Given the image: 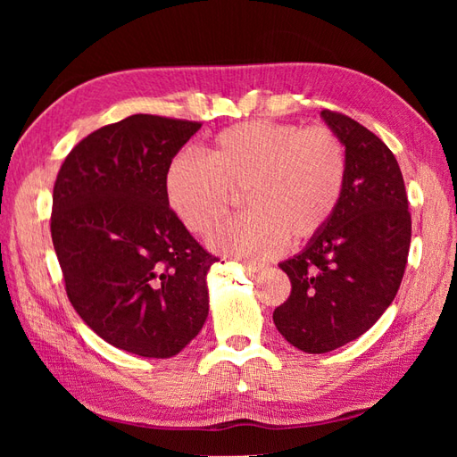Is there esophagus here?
<instances>
[{
	"label": "esophagus",
	"mask_w": 457,
	"mask_h": 457,
	"mask_svg": "<svg viewBox=\"0 0 457 457\" xmlns=\"http://www.w3.org/2000/svg\"><path fill=\"white\" fill-rule=\"evenodd\" d=\"M242 265H244V269H245L247 272H250V274H252V272L255 274V272H259V270L265 269V265H261V262H250V261H244Z\"/></svg>",
	"instance_id": "esophagus-1"
}]
</instances>
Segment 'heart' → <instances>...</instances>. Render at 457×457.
Instances as JSON below:
<instances>
[{"label": "heart", "mask_w": 457, "mask_h": 457, "mask_svg": "<svg viewBox=\"0 0 457 457\" xmlns=\"http://www.w3.org/2000/svg\"><path fill=\"white\" fill-rule=\"evenodd\" d=\"M347 175V150L334 131L250 121L219 133L207 162L175 156L163 192L175 219L195 234L228 210L232 192H244L247 213L217 225L207 242L215 252L261 261L286 238L301 245L318 237L339 210Z\"/></svg>", "instance_id": "obj_1"}]
</instances>
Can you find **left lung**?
Listing matches in <instances>:
<instances>
[{"label": "left lung", "instance_id": "1", "mask_svg": "<svg viewBox=\"0 0 457 457\" xmlns=\"http://www.w3.org/2000/svg\"><path fill=\"white\" fill-rule=\"evenodd\" d=\"M320 116L347 150V187L329 225L278 265L292 294L272 314L284 339L309 354L339 349L379 320L403 282L411 238L393 152L349 116Z\"/></svg>", "mask_w": 457, "mask_h": 457}]
</instances>
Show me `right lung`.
Here are the masks:
<instances>
[{
    "instance_id": "obj_1",
    "label": "right lung",
    "mask_w": 457,
    "mask_h": 457,
    "mask_svg": "<svg viewBox=\"0 0 457 457\" xmlns=\"http://www.w3.org/2000/svg\"><path fill=\"white\" fill-rule=\"evenodd\" d=\"M202 128L135 114L87 135L53 188L51 238L72 307L126 353L170 358L210 312L207 253L171 213L168 165Z\"/></svg>"
}]
</instances>
